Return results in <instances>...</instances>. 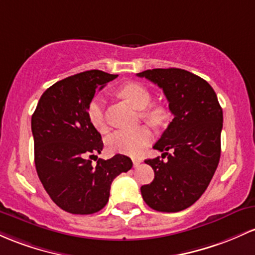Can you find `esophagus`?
I'll return each mask as SVG.
<instances>
[{"label":"esophagus","instance_id":"obj_1","mask_svg":"<svg viewBox=\"0 0 255 255\" xmlns=\"http://www.w3.org/2000/svg\"><path fill=\"white\" fill-rule=\"evenodd\" d=\"M140 163H141V159H139V158H133V166H134V167H138Z\"/></svg>","mask_w":255,"mask_h":255}]
</instances>
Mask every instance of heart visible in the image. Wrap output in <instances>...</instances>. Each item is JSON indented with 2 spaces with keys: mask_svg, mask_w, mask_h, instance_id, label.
Segmentation results:
<instances>
[{
  "mask_svg": "<svg viewBox=\"0 0 255 255\" xmlns=\"http://www.w3.org/2000/svg\"><path fill=\"white\" fill-rule=\"evenodd\" d=\"M119 97H121L126 103H128L135 110H142L140 116L144 121L150 125L162 126L168 119V111L162 105H149L151 94L145 86L138 82H128L121 86L117 91ZM91 125L99 132H105L106 122L103 110V102L99 98H94L89 103L87 109ZM153 134L146 126L136 128L134 130H119L111 134L106 140L108 149L113 152L123 153V155L135 156L152 140Z\"/></svg>",
  "mask_w": 255,
  "mask_h": 255,
  "instance_id": "obj_1",
  "label": "heart"
}]
</instances>
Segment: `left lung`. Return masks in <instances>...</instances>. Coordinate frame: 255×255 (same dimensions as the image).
Listing matches in <instances>:
<instances>
[{"instance_id": "1", "label": "left lung", "mask_w": 255, "mask_h": 255, "mask_svg": "<svg viewBox=\"0 0 255 255\" xmlns=\"http://www.w3.org/2000/svg\"><path fill=\"white\" fill-rule=\"evenodd\" d=\"M136 76L163 89L174 115L153 145V149L163 152L162 158L145 159L155 178L140 187L142 200L158 212L184 211L206 191L219 163L222 106L211 85L186 70L152 69ZM164 157L167 159L163 161Z\"/></svg>"}]
</instances>
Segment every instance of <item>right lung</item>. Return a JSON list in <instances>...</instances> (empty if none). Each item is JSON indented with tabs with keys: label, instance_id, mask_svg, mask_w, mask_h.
<instances>
[{
	"label": "right lung",
	"instance_id": "right-lung-1",
	"mask_svg": "<svg viewBox=\"0 0 255 255\" xmlns=\"http://www.w3.org/2000/svg\"><path fill=\"white\" fill-rule=\"evenodd\" d=\"M116 77L89 70L58 81L42 94L32 115L37 175L53 202L69 213L93 214L104 208L114 179L133 166L120 153L91 164L104 144L87 109L96 91Z\"/></svg>",
	"mask_w": 255,
	"mask_h": 255
}]
</instances>
